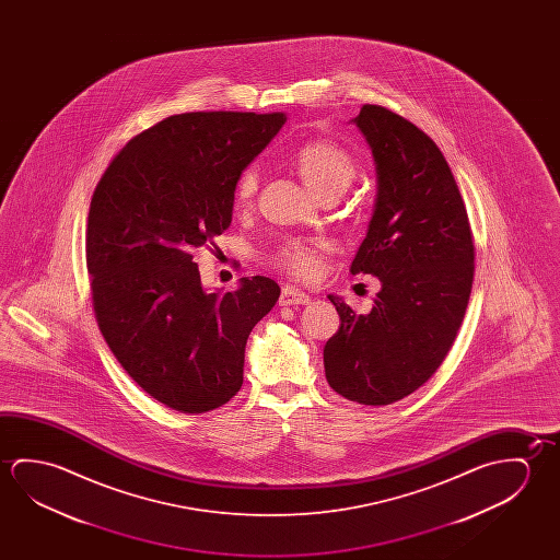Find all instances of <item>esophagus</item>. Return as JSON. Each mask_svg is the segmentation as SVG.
Masks as SVG:
<instances>
[{
	"label": "esophagus",
	"instance_id": "1",
	"mask_svg": "<svg viewBox=\"0 0 560 560\" xmlns=\"http://www.w3.org/2000/svg\"><path fill=\"white\" fill-rule=\"evenodd\" d=\"M311 301V296L308 294L303 293L301 289H294V287H283V291H281V299H279V304L281 306H293V304H306Z\"/></svg>",
	"mask_w": 560,
	"mask_h": 560
}]
</instances>
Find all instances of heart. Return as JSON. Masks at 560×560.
<instances>
[{
  "instance_id": "obj_1",
  "label": "heart",
  "mask_w": 560,
  "mask_h": 560,
  "mask_svg": "<svg viewBox=\"0 0 560 560\" xmlns=\"http://www.w3.org/2000/svg\"><path fill=\"white\" fill-rule=\"evenodd\" d=\"M294 170L301 175L306 187L316 197L322 195H341L355 179V162L346 148L334 144L330 140H312L294 152ZM259 175L254 167L244 170L234 185V202L240 209H246L256 197ZM324 244H303L289 242L277 254V266L283 267L294 277L316 276L320 269Z\"/></svg>"
}]
</instances>
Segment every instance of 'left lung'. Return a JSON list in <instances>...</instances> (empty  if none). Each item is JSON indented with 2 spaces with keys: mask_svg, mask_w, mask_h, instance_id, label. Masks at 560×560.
I'll return each mask as SVG.
<instances>
[{
  "mask_svg": "<svg viewBox=\"0 0 560 560\" xmlns=\"http://www.w3.org/2000/svg\"><path fill=\"white\" fill-rule=\"evenodd\" d=\"M376 164V202L351 273L378 277L369 314L330 299L339 330L326 341L328 385L351 402L386 406L430 378L457 338L475 276L465 201L438 144L381 105L353 119Z\"/></svg>",
  "mask_w": 560,
  "mask_h": 560,
  "instance_id": "obj_1",
  "label": "left lung"
}]
</instances>
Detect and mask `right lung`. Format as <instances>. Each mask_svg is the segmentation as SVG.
I'll use <instances>...</instances> for the list:
<instances>
[{"label":"right lung","mask_w":560,"mask_h":560,"mask_svg":"<svg viewBox=\"0 0 560 560\" xmlns=\"http://www.w3.org/2000/svg\"><path fill=\"white\" fill-rule=\"evenodd\" d=\"M284 113L197 110L130 138L93 191L85 261L95 318L122 369L182 413L211 412L244 383L249 331L279 284L205 291L192 252L229 229L234 185Z\"/></svg>","instance_id":"right-lung-1"}]
</instances>
